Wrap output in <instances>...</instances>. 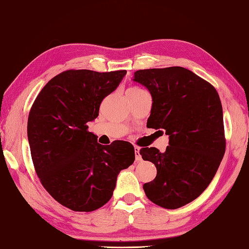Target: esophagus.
Segmentation results:
<instances>
[{"instance_id": "34e87169", "label": "esophagus", "mask_w": 249, "mask_h": 249, "mask_svg": "<svg viewBox=\"0 0 249 249\" xmlns=\"http://www.w3.org/2000/svg\"><path fill=\"white\" fill-rule=\"evenodd\" d=\"M135 155H136V162H141L142 160V158L140 155V148L135 147Z\"/></svg>"}]
</instances>
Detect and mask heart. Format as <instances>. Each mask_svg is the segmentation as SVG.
<instances>
[{"label":"heart","instance_id":"heart-1","mask_svg":"<svg viewBox=\"0 0 249 249\" xmlns=\"http://www.w3.org/2000/svg\"><path fill=\"white\" fill-rule=\"evenodd\" d=\"M140 91H142V89H139V87L133 86V87H129L127 89V94H137V92H140Z\"/></svg>","mask_w":249,"mask_h":249}]
</instances>
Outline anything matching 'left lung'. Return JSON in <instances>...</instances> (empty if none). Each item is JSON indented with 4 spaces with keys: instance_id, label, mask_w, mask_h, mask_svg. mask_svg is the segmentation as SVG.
<instances>
[{
    "instance_id": "left-lung-1",
    "label": "left lung",
    "mask_w": 249,
    "mask_h": 249,
    "mask_svg": "<svg viewBox=\"0 0 249 249\" xmlns=\"http://www.w3.org/2000/svg\"><path fill=\"white\" fill-rule=\"evenodd\" d=\"M134 81L152 96L147 127L169 136L163 153L153 147L140 150L158 170L143 184L144 193L163 208L182 207L205 191L225 155L220 98L211 83L182 67L138 70Z\"/></svg>"
}]
</instances>
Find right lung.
I'll return each instance as SVG.
<instances>
[{"mask_svg": "<svg viewBox=\"0 0 249 249\" xmlns=\"http://www.w3.org/2000/svg\"><path fill=\"white\" fill-rule=\"evenodd\" d=\"M126 70H68L47 83L28 118V140L37 177L67 208L92 212L109 202L122 169L135 160L133 144L97 142L89 122L105 97L116 89Z\"/></svg>", "mask_w": 249, "mask_h": 249, "instance_id": "obj_1", "label": "right lung"}]
</instances>
